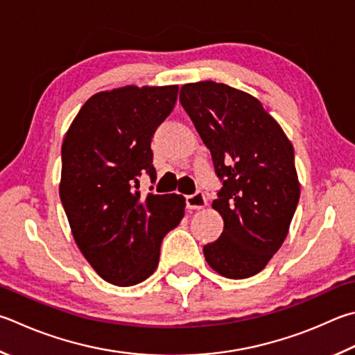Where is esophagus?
<instances>
[{
    "label": "esophagus",
    "instance_id": "esophagus-1",
    "mask_svg": "<svg viewBox=\"0 0 355 355\" xmlns=\"http://www.w3.org/2000/svg\"><path fill=\"white\" fill-rule=\"evenodd\" d=\"M186 206L189 209H202L206 206V197L202 191H197L196 194L186 197Z\"/></svg>",
    "mask_w": 355,
    "mask_h": 355
}]
</instances>
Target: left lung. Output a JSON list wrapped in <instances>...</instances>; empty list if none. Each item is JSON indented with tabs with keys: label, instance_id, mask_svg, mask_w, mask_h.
<instances>
[{
	"label": "left lung",
	"instance_id": "8db88e82",
	"mask_svg": "<svg viewBox=\"0 0 355 355\" xmlns=\"http://www.w3.org/2000/svg\"><path fill=\"white\" fill-rule=\"evenodd\" d=\"M180 102L222 182L212 208L223 233L205 259L225 278H250L281 248L298 206L292 143L259 101L225 83H186Z\"/></svg>",
	"mask_w": 355,
	"mask_h": 355
}]
</instances>
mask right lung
I'll return each mask as SVG.
<instances>
[{"mask_svg": "<svg viewBox=\"0 0 355 355\" xmlns=\"http://www.w3.org/2000/svg\"><path fill=\"white\" fill-rule=\"evenodd\" d=\"M177 94V85L98 93L83 104L63 139V209L77 247L110 284L127 287L149 278L164 236L184 216L183 196L143 197L138 191L143 173L155 183L150 143Z\"/></svg>", "mask_w": 355, "mask_h": 355, "instance_id": "1", "label": "right lung"}]
</instances>
